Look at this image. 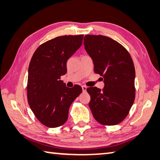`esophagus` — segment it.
I'll return each instance as SVG.
<instances>
[{
    "instance_id": "1",
    "label": "esophagus",
    "mask_w": 160,
    "mask_h": 160,
    "mask_svg": "<svg viewBox=\"0 0 160 160\" xmlns=\"http://www.w3.org/2000/svg\"><path fill=\"white\" fill-rule=\"evenodd\" d=\"M82 91H83V92H85L86 91V90H87V87L86 86H82Z\"/></svg>"
}]
</instances>
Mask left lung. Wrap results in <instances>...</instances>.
<instances>
[{"instance_id":"obj_1","label":"left lung","mask_w":160,"mask_h":160,"mask_svg":"<svg viewBox=\"0 0 160 160\" xmlns=\"http://www.w3.org/2000/svg\"><path fill=\"white\" fill-rule=\"evenodd\" d=\"M84 48L94 64V72L103 76L104 87H88L89 107L94 118L105 126L116 125L127 116L135 98V70L131 56L109 37L86 35Z\"/></svg>"}]
</instances>
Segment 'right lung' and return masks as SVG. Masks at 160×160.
<instances>
[{
  "mask_svg": "<svg viewBox=\"0 0 160 160\" xmlns=\"http://www.w3.org/2000/svg\"><path fill=\"white\" fill-rule=\"evenodd\" d=\"M84 35L62 36L42 43L30 61L27 85L28 101L43 125L56 128L67 122L71 103L82 93L80 86L68 88L60 80L67 61L82 45Z\"/></svg>",
  "mask_w": 160,
  "mask_h": 160,
  "instance_id": "obj_1",
  "label": "right lung"
}]
</instances>
